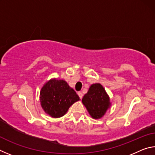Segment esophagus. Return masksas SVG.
Here are the masks:
<instances>
[{
    "mask_svg": "<svg viewBox=\"0 0 155 155\" xmlns=\"http://www.w3.org/2000/svg\"><path fill=\"white\" fill-rule=\"evenodd\" d=\"M78 96H79V98L81 99H82V98H83V93L81 92V91H78Z\"/></svg>",
    "mask_w": 155,
    "mask_h": 155,
    "instance_id": "obj_1",
    "label": "esophagus"
}]
</instances>
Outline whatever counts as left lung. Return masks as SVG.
I'll return each mask as SVG.
<instances>
[{
    "label": "left lung",
    "mask_w": 155,
    "mask_h": 155,
    "mask_svg": "<svg viewBox=\"0 0 155 155\" xmlns=\"http://www.w3.org/2000/svg\"><path fill=\"white\" fill-rule=\"evenodd\" d=\"M82 102L89 114L94 119L103 117L110 106L109 96L104 87L99 83L90 86L87 93L83 96Z\"/></svg>",
    "instance_id": "left-lung-1"
}]
</instances>
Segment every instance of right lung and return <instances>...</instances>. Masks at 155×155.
<instances>
[{
	"instance_id": "right-lung-1",
	"label": "right lung",
	"mask_w": 155,
	"mask_h": 155,
	"mask_svg": "<svg viewBox=\"0 0 155 155\" xmlns=\"http://www.w3.org/2000/svg\"><path fill=\"white\" fill-rule=\"evenodd\" d=\"M78 101L79 96L64 80H50L40 91L41 105L52 117L63 116Z\"/></svg>"
}]
</instances>
